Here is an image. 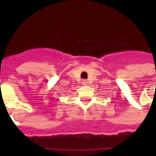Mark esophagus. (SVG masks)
<instances>
[{
  "instance_id": "obj_1",
  "label": "esophagus",
  "mask_w": 156,
  "mask_h": 156,
  "mask_svg": "<svg viewBox=\"0 0 156 156\" xmlns=\"http://www.w3.org/2000/svg\"><path fill=\"white\" fill-rule=\"evenodd\" d=\"M82 83H83V85L88 84V83H87V81H86V80H83V81H82Z\"/></svg>"
}]
</instances>
